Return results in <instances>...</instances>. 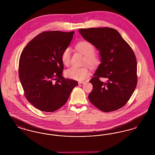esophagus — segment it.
Wrapping results in <instances>:
<instances>
[{
	"instance_id": "1",
	"label": "esophagus",
	"mask_w": 155,
	"mask_h": 155,
	"mask_svg": "<svg viewBox=\"0 0 155 155\" xmlns=\"http://www.w3.org/2000/svg\"><path fill=\"white\" fill-rule=\"evenodd\" d=\"M84 83H85V82H84V81H83V82H78V84H83Z\"/></svg>"
}]
</instances>
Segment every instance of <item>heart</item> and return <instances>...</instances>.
Masks as SVG:
<instances>
[{"label": "heart", "instance_id": "b5f03b06", "mask_svg": "<svg viewBox=\"0 0 155 155\" xmlns=\"http://www.w3.org/2000/svg\"><path fill=\"white\" fill-rule=\"evenodd\" d=\"M76 48L84 56H85V63H87L91 66H95L98 64L99 58L94 53L95 48L91 43L87 41H82L79 42L76 45ZM70 56V48H65L61 55V59L64 65L67 66L69 64ZM64 74L68 78L77 81H82L88 77L90 72L87 67L78 68L75 67H71L67 69L64 72Z\"/></svg>", "mask_w": 155, "mask_h": 155}]
</instances>
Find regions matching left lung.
Returning <instances> with one entry per match:
<instances>
[{"mask_svg":"<svg viewBox=\"0 0 155 155\" xmlns=\"http://www.w3.org/2000/svg\"><path fill=\"white\" fill-rule=\"evenodd\" d=\"M81 36L99 51L101 63L89 82L90 102L104 112L116 110L128 101L137 84L135 55L117 30L109 27L81 28ZM105 78L104 83L99 78Z\"/></svg>","mask_w":155,"mask_h":155,"instance_id":"8db88e82","label":"left lung"}]
</instances>
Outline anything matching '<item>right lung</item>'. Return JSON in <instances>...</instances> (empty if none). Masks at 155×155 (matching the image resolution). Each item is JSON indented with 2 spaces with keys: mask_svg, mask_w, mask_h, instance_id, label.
Returning a JSON list of instances; mask_svg holds the SVG:
<instances>
[{
  "mask_svg": "<svg viewBox=\"0 0 155 155\" xmlns=\"http://www.w3.org/2000/svg\"><path fill=\"white\" fill-rule=\"evenodd\" d=\"M74 34L59 31L42 32L27 45L21 54L18 75L24 95L40 110L59 109L78 85L77 81L62 76L64 66L61 55Z\"/></svg>",
  "mask_w": 155,
  "mask_h": 155,
  "instance_id": "1",
  "label": "right lung"
}]
</instances>
